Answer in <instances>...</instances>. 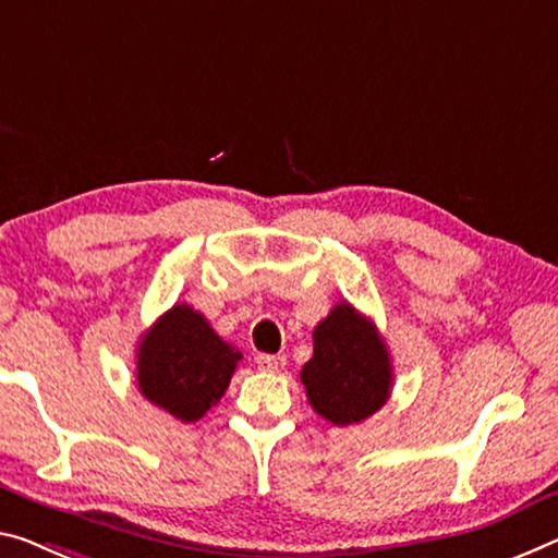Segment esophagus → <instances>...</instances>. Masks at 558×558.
Here are the masks:
<instances>
[{
    "label": "esophagus",
    "instance_id": "obj_1",
    "mask_svg": "<svg viewBox=\"0 0 558 558\" xmlns=\"http://www.w3.org/2000/svg\"><path fill=\"white\" fill-rule=\"evenodd\" d=\"M256 364H259L262 372H281L287 366V359L279 354H259L256 356Z\"/></svg>",
    "mask_w": 558,
    "mask_h": 558
}]
</instances>
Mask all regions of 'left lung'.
Listing matches in <instances>:
<instances>
[{"label":"left lung","instance_id":"obj_1","mask_svg":"<svg viewBox=\"0 0 558 558\" xmlns=\"http://www.w3.org/2000/svg\"><path fill=\"white\" fill-rule=\"evenodd\" d=\"M391 359L374 322L339 302L314 329V356L302 368L306 399L333 426L359 424L387 404Z\"/></svg>","mask_w":558,"mask_h":558}]
</instances>
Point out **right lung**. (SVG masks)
Segmentation results:
<instances>
[{
	"instance_id": "right-lung-1",
	"label": "right lung",
	"mask_w": 558,
	"mask_h": 558,
	"mask_svg": "<svg viewBox=\"0 0 558 558\" xmlns=\"http://www.w3.org/2000/svg\"><path fill=\"white\" fill-rule=\"evenodd\" d=\"M242 351L209 327L190 304H174L136 349L142 397L182 424L199 422L225 397Z\"/></svg>"
}]
</instances>
